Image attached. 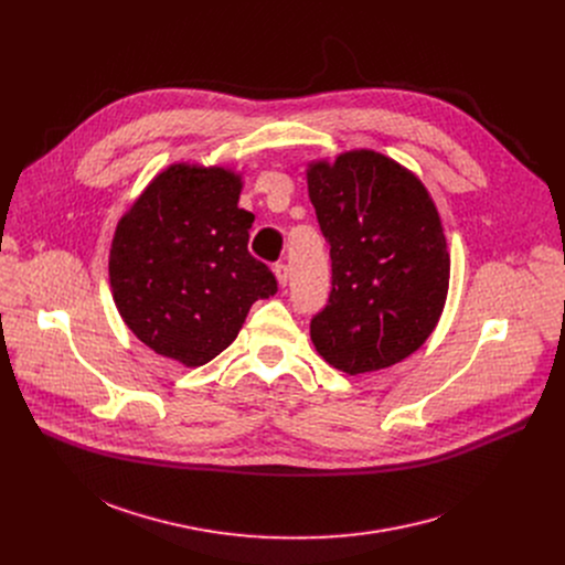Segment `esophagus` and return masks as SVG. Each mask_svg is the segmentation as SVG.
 Listing matches in <instances>:
<instances>
[{"label": "esophagus", "instance_id": "esophagus-1", "mask_svg": "<svg viewBox=\"0 0 565 565\" xmlns=\"http://www.w3.org/2000/svg\"><path fill=\"white\" fill-rule=\"evenodd\" d=\"M273 273H275V277H277V284H279L281 288H286V284H288V266H286V264H275V266H273Z\"/></svg>", "mask_w": 565, "mask_h": 565}]
</instances>
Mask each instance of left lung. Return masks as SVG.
I'll use <instances>...</instances> for the list:
<instances>
[{
	"mask_svg": "<svg viewBox=\"0 0 565 565\" xmlns=\"http://www.w3.org/2000/svg\"><path fill=\"white\" fill-rule=\"evenodd\" d=\"M306 179L333 268L310 340L349 375L393 366L427 342L445 308L449 253L438 210L414 172L373 149L315 160Z\"/></svg>",
	"mask_w": 565,
	"mask_h": 565,
	"instance_id": "left-lung-1",
	"label": "left lung"
}]
</instances>
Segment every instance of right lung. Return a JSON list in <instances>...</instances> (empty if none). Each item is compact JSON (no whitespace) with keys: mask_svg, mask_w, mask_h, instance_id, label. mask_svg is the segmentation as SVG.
<instances>
[{"mask_svg":"<svg viewBox=\"0 0 565 565\" xmlns=\"http://www.w3.org/2000/svg\"><path fill=\"white\" fill-rule=\"evenodd\" d=\"M241 177L174 163L116 225L109 281L129 331L163 358L203 366L227 349L257 299L277 292L248 253L253 212L238 207Z\"/></svg>","mask_w":565,"mask_h":565,"instance_id":"1","label":"right lung"}]
</instances>
